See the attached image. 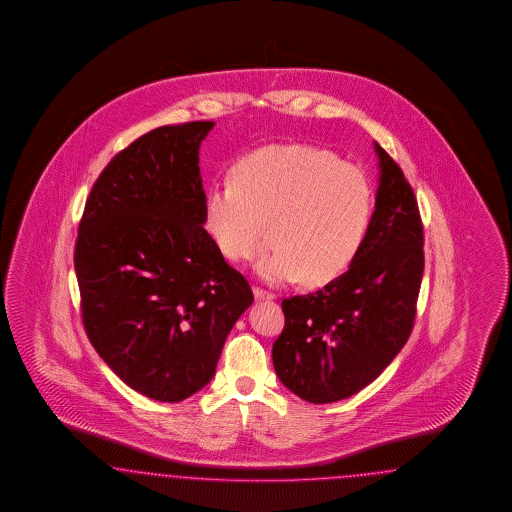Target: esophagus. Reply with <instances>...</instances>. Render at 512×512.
Listing matches in <instances>:
<instances>
[{
    "instance_id": "esophagus-1",
    "label": "esophagus",
    "mask_w": 512,
    "mask_h": 512,
    "mask_svg": "<svg viewBox=\"0 0 512 512\" xmlns=\"http://www.w3.org/2000/svg\"><path fill=\"white\" fill-rule=\"evenodd\" d=\"M253 296H255L257 302H259V300H274V298H276L272 293H268V291H264V289H259V287L253 289Z\"/></svg>"
}]
</instances>
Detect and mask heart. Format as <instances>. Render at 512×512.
<instances>
[{
	"label": "heart",
	"mask_w": 512,
	"mask_h": 512,
	"mask_svg": "<svg viewBox=\"0 0 512 512\" xmlns=\"http://www.w3.org/2000/svg\"><path fill=\"white\" fill-rule=\"evenodd\" d=\"M373 216L357 165L310 144H274L238 159L231 180L208 187L202 225L229 261L253 255L272 223L274 248L255 264L268 283L321 287L355 263Z\"/></svg>",
	"instance_id": "b5f03b06"
}]
</instances>
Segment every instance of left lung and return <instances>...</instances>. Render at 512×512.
I'll return each instance as SVG.
<instances>
[{
  "mask_svg": "<svg viewBox=\"0 0 512 512\" xmlns=\"http://www.w3.org/2000/svg\"><path fill=\"white\" fill-rule=\"evenodd\" d=\"M379 159L370 231L355 263L311 295L281 302L285 328L272 360L279 381L311 403L338 402L368 387L413 330L424 272L419 206L402 169Z\"/></svg>",
  "mask_w": 512,
  "mask_h": 512,
  "instance_id": "1",
  "label": "left lung"
}]
</instances>
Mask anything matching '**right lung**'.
<instances>
[{
    "label": "right lung",
    "mask_w": 512,
    "mask_h": 512,
    "mask_svg": "<svg viewBox=\"0 0 512 512\" xmlns=\"http://www.w3.org/2000/svg\"><path fill=\"white\" fill-rule=\"evenodd\" d=\"M214 125H163L129 144L93 184L78 225L86 334L127 387L157 402L212 381L253 302L202 225L199 150Z\"/></svg>",
    "instance_id": "right-lung-1"
}]
</instances>
